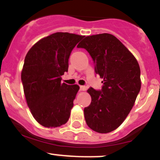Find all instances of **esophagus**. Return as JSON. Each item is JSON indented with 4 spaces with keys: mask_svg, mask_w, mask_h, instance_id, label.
<instances>
[{
    "mask_svg": "<svg viewBox=\"0 0 160 160\" xmlns=\"http://www.w3.org/2000/svg\"><path fill=\"white\" fill-rule=\"evenodd\" d=\"M87 89V88L85 86H80V90H85Z\"/></svg>",
    "mask_w": 160,
    "mask_h": 160,
    "instance_id": "1",
    "label": "esophagus"
}]
</instances>
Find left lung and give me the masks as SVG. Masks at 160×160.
<instances>
[{"instance_id":"8db88e82","label":"left lung","mask_w":160,"mask_h":160,"mask_svg":"<svg viewBox=\"0 0 160 160\" xmlns=\"http://www.w3.org/2000/svg\"><path fill=\"white\" fill-rule=\"evenodd\" d=\"M89 52L102 88H90L91 103L84 108L87 125L108 133L118 128L133 107L141 89L140 68L135 56L115 36L108 33L87 36L79 43Z\"/></svg>"}]
</instances>
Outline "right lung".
Returning <instances> with one entry per match:
<instances>
[{"label": "right lung", "mask_w": 160, "mask_h": 160, "mask_svg": "<svg viewBox=\"0 0 160 160\" xmlns=\"http://www.w3.org/2000/svg\"><path fill=\"white\" fill-rule=\"evenodd\" d=\"M83 36L56 32L37 42L25 58L22 82L34 118L42 126L55 128L69 120L78 85L61 83L68 71L69 58Z\"/></svg>", "instance_id": "add662e5"}]
</instances>
